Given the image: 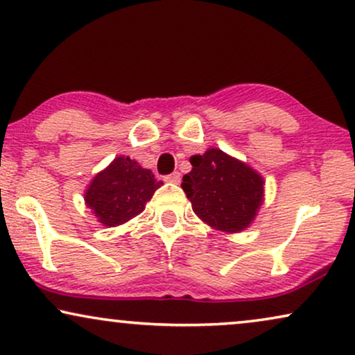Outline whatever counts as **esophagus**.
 <instances>
[{
  "label": "esophagus",
  "mask_w": 355,
  "mask_h": 355,
  "mask_svg": "<svg viewBox=\"0 0 355 355\" xmlns=\"http://www.w3.org/2000/svg\"><path fill=\"white\" fill-rule=\"evenodd\" d=\"M164 180L168 182V183H178V182H180V173L173 172V173H170V175H165Z\"/></svg>",
  "instance_id": "esophagus-1"
}]
</instances>
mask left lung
<instances>
[{
	"label": "left lung",
	"mask_w": 355,
	"mask_h": 355,
	"mask_svg": "<svg viewBox=\"0 0 355 355\" xmlns=\"http://www.w3.org/2000/svg\"><path fill=\"white\" fill-rule=\"evenodd\" d=\"M190 162L182 188L196 216L224 232L247 229L261 206L263 178L220 149L193 155Z\"/></svg>",
	"instance_id": "left-lung-1"
}]
</instances>
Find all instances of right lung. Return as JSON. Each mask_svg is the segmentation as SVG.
I'll return each mask as SVG.
<instances>
[{"label":"right lung","instance_id":"obj_1","mask_svg":"<svg viewBox=\"0 0 355 355\" xmlns=\"http://www.w3.org/2000/svg\"><path fill=\"white\" fill-rule=\"evenodd\" d=\"M159 187L150 170L120 155L94 178L84 198L98 222L115 227L138 216Z\"/></svg>","mask_w":355,"mask_h":355}]
</instances>
